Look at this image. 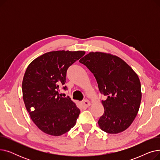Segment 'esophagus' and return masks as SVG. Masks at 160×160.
I'll return each instance as SVG.
<instances>
[{"label":"esophagus","mask_w":160,"mask_h":160,"mask_svg":"<svg viewBox=\"0 0 160 160\" xmlns=\"http://www.w3.org/2000/svg\"><path fill=\"white\" fill-rule=\"evenodd\" d=\"M82 104L83 108H87L88 107H89L91 105V102L89 100H84L82 102Z\"/></svg>","instance_id":"1"}]
</instances>
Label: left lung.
Segmentation results:
<instances>
[{
  "mask_svg": "<svg viewBox=\"0 0 160 160\" xmlns=\"http://www.w3.org/2000/svg\"><path fill=\"white\" fill-rule=\"evenodd\" d=\"M95 77L99 91L107 96L101 102L104 114L98 124L108 133L127 130L139 112L141 100V83L136 72L115 55L90 52L80 59Z\"/></svg>",
  "mask_w": 160,
  "mask_h": 160,
  "instance_id": "1",
  "label": "left lung"
}]
</instances>
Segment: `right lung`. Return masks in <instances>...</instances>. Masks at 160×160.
<instances>
[{
    "mask_svg": "<svg viewBox=\"0 0 160 160\" xmlns=\"http://www.w3.org/2000/svg\"><path fill=\"white\" fill-rule=\"evenodd\" d=\"M84 54L82 50L48 52L33 60L25 71L22 82L25 107L33 123L48 135L62 136L77 122L79 108L70 97H62L59 89L65 84L69 67Z\"/></svg>",
    "mask_w": 160,
    "mask_h": 160,
    "instance_id": "right-lung-1",
    "label": "right lung"
}]
</instances>
